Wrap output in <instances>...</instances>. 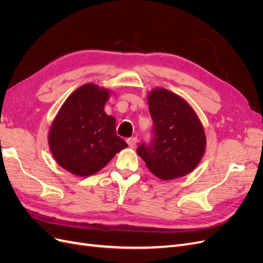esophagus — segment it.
Listing matches in <instances>:
<instances>
[{"instance_id":"esophagus-1","label":"esophagus","mask_w":263,"mask_h":263,"mask_svg":"<svg viewBox=\"0 0 263 263\" xmlns=\"http://www.w3.org/2000/svg\"><path fill=\"white\" fill-rule=\"evenodd\" d=\"M126 141H127V144H128V146L130 148H135V147H136V145H137V138L136 137L128 138Z\"/></svg>"}]
</instances>
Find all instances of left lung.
I'll return each instance as SVG.
<instances>
[{
    "label": "left lung",
    "mask_w": 263,
    "mask_h": 263,
    "mask_svg": "<svg viewBox=\"0 0 263 263\" xmlns=\"http://www.w3.org/2000/svg\"><path fill=\"white\" fill-rule=\"evenodd\" d=\"M154 136L141 144L137 154L151 173L161 180L186 176L200 163L205 153L203 125L189 103L162 87L148 94Z\"/></svg>",
    "instance_id": "1"
}]
</instances>
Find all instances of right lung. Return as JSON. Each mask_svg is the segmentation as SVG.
Segmentation results:
<instances>
[{"mask_svg": "<svg viewBox=\"0 0 263 263\" xmlns=\"http://www.w3.org/2000/svg\"><path fill=\"white\" fill-rule=\"evenodd\" d=\"M109 91L86 83L63 103L50 127L49 148L57 163L78 177L99 172L127 147L104 106Z\"/></svg>", "mask_w": 263, "mask_h": 263, "instance_id": "add662e5", "label": "right lung"}]
</instances>
